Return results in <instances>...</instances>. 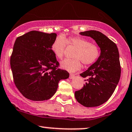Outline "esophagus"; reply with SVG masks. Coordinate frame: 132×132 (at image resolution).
I'll use <instances>...</instances> for the list:
<instances>
[{
    "mask_svg": "<svg viewBox=\"0 0 132 132\" xmlns=\"http://www.w3.org/2000/svg\"><path fill=\"white\" fill-rule=\"evenodd\" d=\"M74 77H75V75L73 74H70V75H69V79H74Z\"/></svg>",
    "mask_w": 132,
    "mask_h": 132,
    "instance_id": "esophagus-1",
    "label": "esophagus"
}]
</instances>
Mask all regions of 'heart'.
Segmentation results:
<instances>
[{
	"instance_id": "1",
	"label": "heart",
	"mask_w": 132,
	"mask_h": 132,
	"mask_svg": "<svg viewBox=\"0 0 132 132\" xmlns=\"http://www.w3.org/2000/svg\"><path fill=\"white\" fill-rule=\"evenodd\" d=\"M66 45L76 48L72 59H66L61 62L63 69L69 72L79 70L82 63L85 66L91 65L97 61L101 54L100 48L95 44L79 36L62 37L58 36L52 45V51L58 59L61 60L64 56Z\"/></svg>"
}]
</instances>
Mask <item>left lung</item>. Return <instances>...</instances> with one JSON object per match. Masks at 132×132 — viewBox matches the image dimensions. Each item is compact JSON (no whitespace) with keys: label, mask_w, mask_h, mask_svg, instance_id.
<instances>
[{"label":"left lung","mask_w":132,"mask_h":132,"mask_svg":"<svg viewBox=\"0 0 132 132\" xmlns=\"http://www.w3.org/2000/svg\"><path fill=\"white\" fill-rule=\"evenodd\" d=\"M95 40L101 54L94 64L80 74L86 82L82 89L75 92L77 101L85 107H96L106 102L116 88L121 67L116 44L103 33L91 30L80 32Z\"/></svg>","instance_id":"left-lung-1"}]
</instances>
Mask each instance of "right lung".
I'll list each match as a JSON object with an SVG mask.
<instances>
[{
  "label": "right lung",
  "instance_id": "right-lung-1",
  "mask_svg": "<svg viewBox=\"0 0 132 132\" xmlns=\"http://www.w3.org/2000/svg\"><path fill=\"white\" fill-rule=\"evenodd\" d=\"M55 33L32 31L17 37L10 57L14 83L30 100L44 101L56 93L58 82L69 74L60 69L52 51Z\"/></svg>",
  "mask_w": 132,
  "mask_h": 132
}]
</instances>
